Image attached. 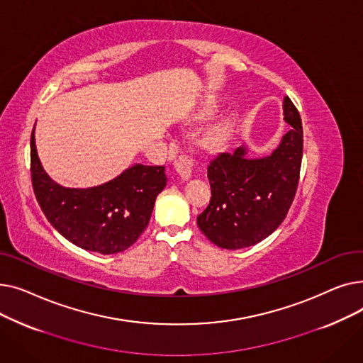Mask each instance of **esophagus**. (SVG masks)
<instances>
[{"label":"esophagus","mask_w":363,"mask_h":363,"mask_svg":"<svg viewBox=\"0 0 363 363\" xmlns=\"http://www.w3.org/2000/svg\"><path fill=\"white\" fill-rule=\"evenodd\" d=\"M174 166H175V170L178 172V175L182 179H188V178H191V175H193L196 162H194V159H191L189 156L181 155L175 159Z\"/></svg>","instance_id":"obj_1"}]
</instances>
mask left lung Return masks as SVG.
Here are the masks:
<instances>
[{"label": "left lung", "instance_id": "obj_1", "mask_svg": "<svg viewBox=\"0 0 363 363\" xmlns=\"http://www.w3.org/2000/svg\"><path fill=\"white\" fill-rule=\"evenodd\" d=\"M284 119L293 126L268 157L247 159L245 147L219 152L207 166L212 199L197 225L226 250L250 247L269 237L294 200L303 157V128L293 101L284 99Z\"/></svg>", "mask_w": 363, "mask_h": 363}]
</instances>
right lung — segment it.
Returning <instances> with one entry per match:
<instances>
[{"label": "right lung", "instance_id": "add662e5", "mask_svg": "<svg viewBox=\"0 0 363 363\" xmlns=\"http://www.w3.org/2000/svg\"><path fill=\"white\" fill-rule=\"evenodd\" d=\"M30 177L38 204L66 240L84 250L121 253L147 228L156 197L166 186L164 166L135 164L100 186L55 184L41 166L30 135Z\"/></svg>", "mask_w": 363, "mask_h": 363}]
</instances>
